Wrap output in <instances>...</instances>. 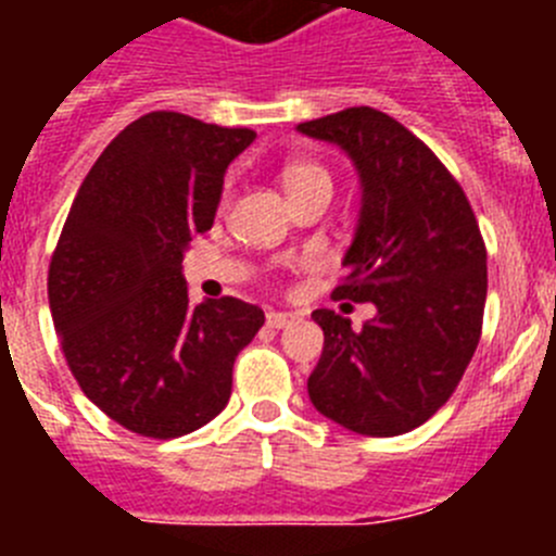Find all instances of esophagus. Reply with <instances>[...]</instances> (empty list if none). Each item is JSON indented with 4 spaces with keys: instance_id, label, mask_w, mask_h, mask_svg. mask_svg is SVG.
<instances>
[{
    "instance_id": "obj_1",
    "label": "esophagus",
    "mask_w": 556,
    "mask_h": 556,
    "mask_svg": "<svg viewBox=\"0 0 556 556\" xmlns=\"http://www.w3.org/2000/svg\"><path fill=\"white\" fill-rule=\"evenodd\" d=\"M298 320L294 312H267V326L269 328H287Z\"/></svg>"
}]
</instances>
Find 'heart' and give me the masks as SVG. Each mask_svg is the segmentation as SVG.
<instances>
[{
	"label": "heart",
	"mask_w": 556,
	"mask_h": 556,
	"mask_svg": "<svg viewBox=\"0 0 556 556\" xmlns=\"http://www.w3.org/2000/svg\"><path fill=\"white\" fill-rule=\"evenodd\" d=\"M281 178L289 191V198H298V194H306V191L317 189L331 191V175H328L326 166L314 164V161H289L283 166Z\"/></svg>",
	"instance_id": "1"
}]
</instances>
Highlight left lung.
Wrapping results in <instances>:
<instances>
[{
  "label": "left lung",
  "mask_w": 556,
  "mask_h": 556,
  "mask_svg": "<svg viewBox=\"0 0 556 556\" xmlns=\"http://www.w3.org/2000/svg\"><path fill=\"white\" fill-rule=\"evenodd\" d=\"M339 144L362 178V214L333 301L376 303L362 331L331 308L308 376L314 409L356 434L395 437L424 426L468 370L488 301V248L459 180L415 132L358 105L301 122Z\"/></svg>",
  "instance_id": "1"
}]
</instances>
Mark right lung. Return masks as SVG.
Wrapping results in <instances>:
<instances>
[{"mask_svg": "<svg viewBox=\"0 0 556 556\" xmlns=\"http://www.w3.org/2000/svg\"><path fill=\"white\" fill-rule=\"evenodd\" d=\"M255 139L175 111L130 122L102 150L49 262V308L72 376L127 431L172 440L225 409L233 362L264 326L239 298L191 306V236L214 225L230 161Z\"/></svg>", "mask_w": 556, "mask_h": 556, "instance_id": "1", "label": "right lung"}]
</instances>
